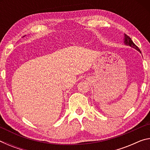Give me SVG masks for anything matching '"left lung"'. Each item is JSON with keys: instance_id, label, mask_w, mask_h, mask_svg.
Here are the masks:
<instances>
[{"instance_id": "left-lung-1", "label": "left lung", "mask_w": 150, "mask_h": 150, "mask_svg": "<svg viewBox=\"0 0 150 150\" xmlns=\"http://www.w3.org/2000/svg\"><path fill=\"white\" fill-rule=\"evenodd\" d=\"M124 44H125L126 45H129V46H130V47H132L134 48V49H136V50H138V52H139L141 53L140 50H139L138 47L137 46V45L132 42V40H131L130 38L129 37L128 35H126V34H124Z\"/></svg>"}]
</instances>
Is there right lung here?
<instances>
[{
	"mask_svg": "<svg viewBox=\"0 0 150 150\" xmlns=\"http://www.w3.org/2000/svg\"><path fill=\"white\" fill-rule=\"evenodd\" d=\"M24 36H25V35H24Z\"/></svg>",
	"mask_w": 150,
	"mask_h": 150,
	"instance_id": "obj_1",
	"label": "right lung"
}]
</instances>
